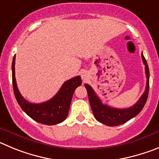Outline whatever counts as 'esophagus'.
I'll use <instances>...</instances> for the list:
<instances>
[{
    "label": "esophagus",
    "instance_id": "esophagus-1",
    "mask_svg": "<svg viewBox=\"0 0 159 159\" xmlns=\"http://www.w3.org/2000/svg\"><path fill=\"white\" fill-rule=\"evenodd\" d=\"M81 78L84 81H86L89 79V74L86 71H84V72L81 73Z\"/></svg>",
    "mask_w": 159,
    "mask_h": 159
}]
</instances>
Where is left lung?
Returning <instances> with one entry per match:
<instances>
[{
	"label": "left lung",
	"instance_id": "left-lung-1",
	"mask_svg": "<svg viewBox=\"0 0 159 159\" xmlns=\"http://www.w3.org/2000/svg\"><path fill=\"white\" fill-rule=\"evenodd\" d=\"M142 59L143 64L145 65V73L147 76V85L146 89L143 95L141 96L139 101L135 103L133 106L127 108H116L111 106H108L107 104H104L101 101L98 96L96 94L92 87L89 85L88 84H85L86 88L87 93H88L89 101L90 103V106L92 108L93 115L97 120L103 124H105L109 127L120 125L124 124L129 120L132 119L133 117L136 116L140 111H142L147 102L148 93H149V78L150 72L148 65L144 58L143 55L142 54Z\"/></svg>",
	"mask_w": 159,
	"mask_h": 159
}]
</instances>
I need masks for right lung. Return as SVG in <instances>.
Masks as SVG:
<instances>
[{"instance_id":"obj_1","label":"right lung","mask_w":159,"mask_h":159,"mask_svg":"<svg viewBox=\"0 0 159 159\" xmlns=\"http://www.w3.org/2000/svg\"><path fill=\"white\" fill-rule=\"evenodd\" d=\"M15 59L16 55H14L12 64V86L16 99L23 111L36 122L46 125H55L65 120L69 112L73 94L77 87L81 84V77H74L65 81L56 95L49 101L40 104H33L24 99L17 88L15 78Z\"/></svg>"}]
</instances>
